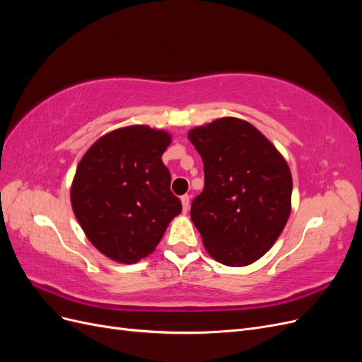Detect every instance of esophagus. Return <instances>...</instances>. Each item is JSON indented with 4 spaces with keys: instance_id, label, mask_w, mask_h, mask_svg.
<instances>
[{
    "instance_id": "34e87169",
    "label": "esophagus",
    "mask_w": 362,
    "mask_h": 362,
    "mask_svg": "<svg viewBox=\"0 0 362 362\" xmlns=\"http://www.w3.org/2000/svg\"><path fill=\"white\" fill-rule=\"evenodd\" d=\"M189 204H190V196H189V194H184V196H181L182 213H187V210H189Z\"/></svg>"
}]
</instances>
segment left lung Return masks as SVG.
Returning a JSON list of instances; mask_svg holds the SVG:
<instances>
[{
  "label": "left lung",
  "mask_w": 362,
  "mask_h": 362,
  "mask_svg": "<svg viewBox=\"0 0 362 362\" xmlns=\"http://www.w3.org/2000/svg\"><path fill=\"white\" fill-rule=\"evenodd\" d=\"M187 137L204 161V190L190 210L204 247L225 266H249L287 225L288 163L259 129L238 117L194 127Z\"/></svg>",
  "instance_id": "left-lung-1"
}]
</instances>
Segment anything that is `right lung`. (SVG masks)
<instances>
[{
	"label": "right lung",
	"mask_w": 362,
	"mask_h": 362,
	"mask_svg": "<svg viewBox=\"0 0 362 362\" xmlns=\"http://www.w3.org/2000/svg\"><path fill=\"white\" fill-rule=\"evenodd\" d=\"M172 136L148 125L110 131L86 151L71 184L72 211L103 255L134 264L156 250L182 206L161 156Z\"/></svg>",
	"instance_id": "1"
}]
</instances>
